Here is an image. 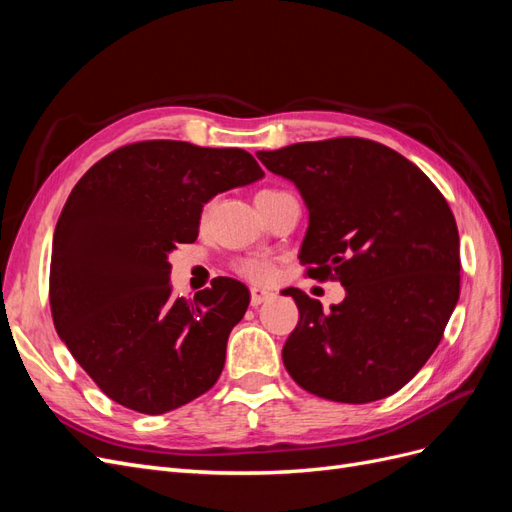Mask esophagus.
I'll use <instances>...</instances> for the list:
<instances>
[{
    "label": "esophagus",
    "mask_w": 512,
    "mask_h": 512,
    "mask_svg": "<svg viewBox=\"0 0 512 512\" xmlns=\"http://www.w3.org/2000/svg\"><path fill=\"white\" fill-rule=\"evenodd\" d=\"M269 299H273V292L260 290V288H252V305H254V307H258L260 303H265V301H269Z\"/></svg>",
    "instance_id": "esophagus-1"
}]
</instances>
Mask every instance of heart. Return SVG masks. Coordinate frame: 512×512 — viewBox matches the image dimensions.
Here are the masks:
<instances>
[{
  "mask_svg": "<svg viewBox=\"0 0 512 512\" xmlns=\"http://www.w3.org/2000/svg\"><path fill=\"white\" fill-rule=\"evenodd\" d=\"M265 192H271V190H265ZM235 271L239 277H243V280L252 282V284H269L273 277H275V267L271 265L269 260L265 258H247V260H241L235 265Z\"/></svg>",
  "mask_w": 512,
  "mask_h": 512,
  "instance_id": "obj_1",
  "label": "heart"
}]
</instances>
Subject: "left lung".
I'll return each instance as SVG.
<instances>
[{
  "label": "left lung",
  "instance_id": "1",
  "mask_svg": "<svg viewBox=\"0 0 512 512\" xmlns=\"http://www.w3.org/2000/svg\"><path fill=\"white\" fill-rule=\"evenodd\" d=\"M297 185L309 226L299 260L346 299L324 312L299 288L282 359L301 389L342 404L397 393L438 348L459 301V232L421 168L367 138H329L258 151Z\"/></svg>",
  "mask_w": 512,
  "mask_h": 512
}]
</instances>
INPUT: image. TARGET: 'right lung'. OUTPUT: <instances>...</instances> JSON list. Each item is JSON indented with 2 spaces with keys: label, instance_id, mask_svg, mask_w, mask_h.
Returning a JSON list of instances; mask_svg holds the SVG:
<instances>
[{
  "label": "right lung",
  "instance_id": "1",
  "mask_svg": "<svg viewBox=\"0 0 512 512\" xmlns=\"http://www.w3.org/2000/svg\"><path fill=\"white\" fill-rule=\"evenodd\" d=\"M262 175L243 149L141 141L74 185L53 235L51 314L76 363L117 404L164 414L218 382L250 290L215 277L194 301L175 297L168 254L196 241L215 194Z\"/></svg>",
  "mask_w": 512,
  "mask_h": 512
}]
</instances>
